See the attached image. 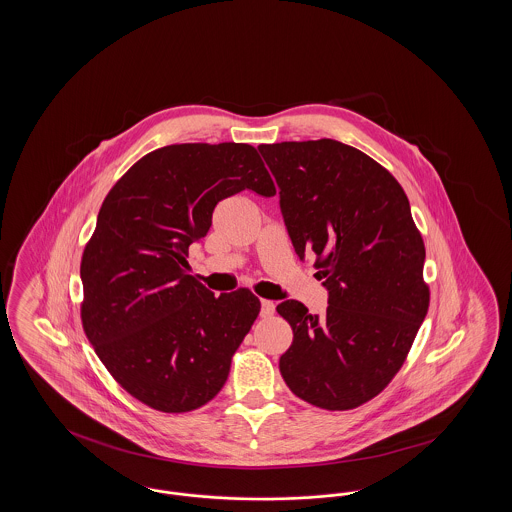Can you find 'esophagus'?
<instances>
[{"label": "esophagus", "instance_id": "34e87169", "mask_svg": "<svg viewBox=\"0 0 512 512\" xmlns=\"http://www.w3.org/2000/svg\"><path fill=\"white\" fill-rule=\"evenodd\" d=\"M272 313H274V303L268 301V299H263L261 301V317L268 318Z\"/></svg>", "mask_w": 512, "mask_h": 512}]
</instances>
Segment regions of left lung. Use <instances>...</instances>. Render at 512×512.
<instances>
[{
    "label": "left lung",
    "instance_id": "1",
    "mask_svg": "<svg viewBox=\"0 0 512 512\" xmlns=\"http://www.w3.org/2000/svg\"><path fill=\"white\" fill-rule=\"evenodd\" d=\"M280 188L295 253H315L328 290L322 317L288 299L276 307L293 341L280 357L288 388L326 411L361 407L405 363L428 313L426 249L388 169L336 140L261 144Z\"/></svg>",
    "mask_w": 512,
    "mask_h": 512
}]
</instances>
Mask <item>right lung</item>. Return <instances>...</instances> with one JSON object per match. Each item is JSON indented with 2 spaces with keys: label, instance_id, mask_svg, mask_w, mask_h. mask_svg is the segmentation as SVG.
<instances>
[{
  "label": "right lung",
  "instance_id": "1",
  "mask_svg": "<svg viewBox=\"0 0 512 512\" xmlns=\"http://www.w3.org/2000/svg\"><path fill=\"white\" fill-rule=\"evenodd\" d=\"M276 194L249 144H174L144 155L105 195L80 278L82 328L122 390L161 413H188L224 386L261 311L247 288L209 292L188 247L220 199Z\"/></svg>",
  "mask_w": 512,
  "mask_h": 512
}]
</instances>
